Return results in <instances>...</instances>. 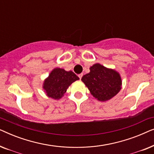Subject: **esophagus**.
Instances as JSON below:
<instances>
[{
	"instance_id": "34e87169",
	"label": "esophagus",
	"mask_w": 154,
	"mask_h": 154,
	"mask_svg": "<svg viewBox=\"0 0 154 154\" xmlns=\"http://www.w3.org/2000/svg\"><path fill=\"white\" fill-rule=\"evenodd\" d=\"M82 76H83V73H81V74H79V79H81Z\"/></svg>"
}]
</instances>
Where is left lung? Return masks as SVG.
Returning <instances> with one entry per match:
<instances>
[{
    "instance_id": "1",
    "label": "left lung",
    "mask_w": 154,
    "mask_h": 154,
    "mask_svg": "<svg viewBox=\"0 0 154 154\" xmlns=\"http://www.w3.org/2000/svg\"><path fill=\"white\" fill-rule=\"evenodd\" d=\"M90 69V72L84 75L81 81L98 100H110L121 89V79L116 71L100 64H94Z\"/></svg>"
}]
</instances>
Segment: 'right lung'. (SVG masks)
Segmentation results:
<instances>
[{"label":"right lung","mask_w":154,"mask_h":154,"mask_svg":"<svg viewBox=\"0 0 154 154\" xmlns=\"http://www.w3.org/2000/svg\"><path fill=\"white\" fill-rule=\"evenodd\" d=\"M79 79L71 71H66L64 69L56 68L44 82L43 88L49 97L58 100L64 95L69 86Z\"/></svg>","instance_id":"1"}]
</instances>
